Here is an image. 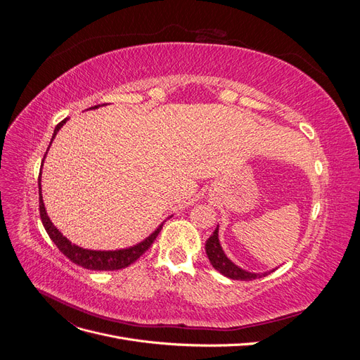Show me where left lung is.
<instances>
[{
  "label": "left lung",
  "instance_id": "obj_1",
  "mask_svg": "<svg viewBox=\"0 0 360 360\" xmlns=\"http://www.w3.org/2000/svg\"><path fill=\"white\" fill-rule=\"evenodd\" d=\"M219 226H216V230L213 231V234L207 238L205 242V252L207 257H209L212 266L222 274L224 276L230 278V279H237V281H252L257 278H263L266 275H269L270 271H264V274H252V271L243 270L242 267H238L237 264H234L233 261L228 258L224 252V249L219 243ZM274 271V270H271Z\"/></svg>",
  "mask_w": 360,
  "mask_h": 360
}]
</instances>
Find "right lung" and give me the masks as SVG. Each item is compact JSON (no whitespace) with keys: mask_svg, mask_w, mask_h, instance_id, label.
<instances>
[{"mask_svg":"<svg viewBox=\"0 0 360 360\" xmlns=\"http://www.w3.org/2000/svg\"><path fill=\"white\" fill-rule=\"evenodd\" d=\"M101 105H96L89 108V110H97ZM69 118H64L60 124H57L56 130H53V135L51 139V144L53 138L57 136L58 130L63 127V124L68 122ZM49 144V147H51ZM48 147V150H49ZM48 153V151H46ZM46 158V155H45ZM43 158V160H45ZM43 160H41V167H43ZM41 172L39 174V207H40V219L43 226H45V230L48 233V236L51 237V240L57 245V248L61 250V252L66 255L70 261H73L75 264H78L84 269H89V270H118V269H124L127 266H130L132 263L143 255L146 250L151 246V243L155 242V238L158 237L159 231L162 230V225L163 222L156 228V230L151 233L148 237H146L143 242H139L134 246H129L124 249H115V250H93V249H85L81 248L78 245H73L68 237H64L58 230L57 226L53 225L49 219V216L46 213L45 209V202H43V197H41Z\"/></svg>","mask_w":360,"mask_h":360,"instance_id":"add662e5","label":"right lung"}]
</instances>
